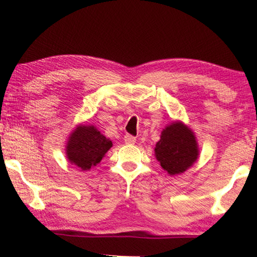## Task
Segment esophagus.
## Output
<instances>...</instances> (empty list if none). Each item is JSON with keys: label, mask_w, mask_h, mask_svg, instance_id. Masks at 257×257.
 I'll list each match as a JSON object with an SVG mask.
<instances>
[{"label": "esophagus", "mask_w": 257, "mask_h": 257, "mask_svg": "<svg viewBox=\"0 0 257 257\" xmlns=\"http://www.w3.org/2000/svg\"><path fill=\"white\" fill-rule=\"evenodd\" d=\"M124 142L125 144H129V145H133L136 143V138H135L134 136H132V135H125L124 136Z\"/></svg>", "instance_id": "34e87169"}]
</instances>
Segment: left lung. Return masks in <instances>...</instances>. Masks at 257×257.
Returning a JSON list of instances; mask_svg holds the SVG:
<instances>
[{
  "label": "left lung",
  "mask_w": 257,
  "mask_h": 257,
  "mask_svg": "<svg viewBox=\"0 0 257 257\" xmlns=\"http://www.w3.org/2000/svg\"><path fill=\"white\" fill-rule=\"evenodd\" d=\"M155 156L170 176L180 175L198 159V145L194 133L182 122H172L161 133Z\"/></svg>",
  "instance_id": "obj_1"
}]
</instances>
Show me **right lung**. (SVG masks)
<instances>
[{"label": "right lung", "instance_id": "obj_1", "mask_svg": "<svg viewBox=\"0 0 257 257\" xmlns=\"http://www.w3.org/2000/svg\"><path fill=\"white\" fill-rule=\"evenodd\" d=\"M112 142L98 132L94 125H78L67 143V158L70 163L81 170H89L101 162Z\"/></svg>", "mask_w": 257, "mask_h": 257}]
</instances>
